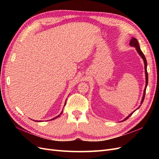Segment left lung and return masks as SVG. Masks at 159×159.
<instances>
[{
	"instance_id": "1",
	"label": "left lung",
	"mask_w": 159,
	"mask_h": 159,
	"mask_svg": "<svg viewBox=\"0 0 159 159\" xmlns=\"http://www.w3.org/2000/svg\"><path fill=\"white\" fill-rule=\"evenodd\" d=\"M130 45L132 46H134L136 48V50L137 51V52L139 53V54L141 56L142 58L143 59V61H144V64H145V75H146V86H145V90H144V93H143V98H142V100H141V103H143V101H144V99H145V91H146V88H147V84H148V73H147V60H146V57L145 56V55L143 54V53L142 52L141 48H140V46H139V42L137 41V40L136 39V38H132V39L131 40V42H130ZM140 105V106H141ZM134 113V111L130 114L129 116L127 117H126L125 119L123 121H125V120H127L131 115Z\"/></svg>"
}]
</instances>
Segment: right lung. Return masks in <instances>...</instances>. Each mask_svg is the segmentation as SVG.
I'll list each match as a JSON object with an SVG mask.
<instances>
[{
  "instance_id": "1",
  "label": "right lung",
  "mask_w": 159,
  "mask_h": 159,
  "mask_svg": "<svg viewBox=\"0 0 159 159\" xmlns=\"http://www.w3.org/2000/svg\"><path fill=\"white\" fill-rule=\"evenodd\" d=\"M66 102H65V105H66ZM64 106H65V105H64ZM61 113H62V112H61V113H60V115H61ZM60 115H57V116H56V117H55V118H54V119H51V120H53V119H56V118H57V117H59V116H60Z\"/></svg>"
}]
</instances>
